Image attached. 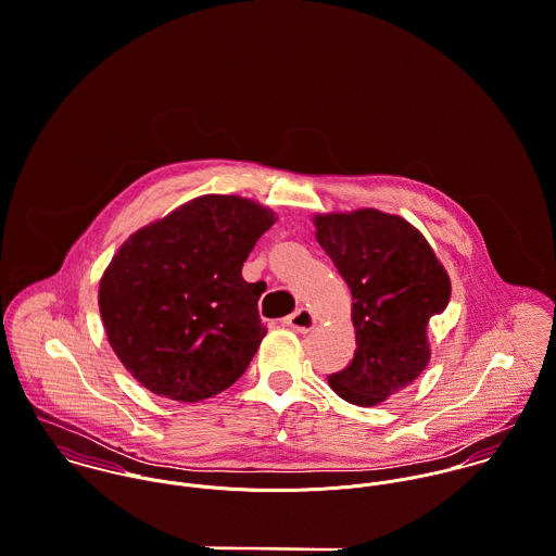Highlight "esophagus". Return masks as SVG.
<instances>
[{
  "mask_svg": "<svg viewBox=\"0 0 556 556\" xmlns=\"http://www.w3.org/2000/svg\"><path fill=\"white\" fill-rule=\"evenodd\" d=\"M315 323H317V318H315V315H313L311 311H306V308H300V311H295L293 315H289V317L285 318V325H289L291 329H295V331H300V333H308V331L315 327Z\"/></svg>",
  "mask_w": 556,
  "mask_h": 556,
  "instance_id": "esophagus-1",
  "label": "esophagus"
}]
</instances>
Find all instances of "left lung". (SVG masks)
<instances>
[{"instance_id":"8db88e82","label":"left lung","mask_w":556,"mask_h":556,"mask_svg":"<svg viewBox=\"0 0 556 556\" xmlns=\"http://www.w3.org/2000/svg\"><path fill=\"white\" fill-rule=\"evenodd\" d=\"M315 227L351 289L357 344L353 362L327 381L342 400L375 406L426 370V327L450 302V276L424 236L394 214H323Z\"/></svg>"}]
</instances>
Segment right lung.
I'll list each match as a JSON object with an SVG mask.
<instances>
[{"mask_svg":"<svg viewBox=\"0 0 556 556\" xmlns=\"http://www.w3.org/2000/svg\"><path fill=\"white\" fill-rule=\"evenodd\" d=\"M276 216L241 197L205 194L130 236L98 291L106 338L152 394L199 402L245 372L267 327L261 282L241 265Z\"/></svg>","mask_w":556,"mask_h":556,"instance_id":"right-lung-1","label":"right lung"}]
</instances>
